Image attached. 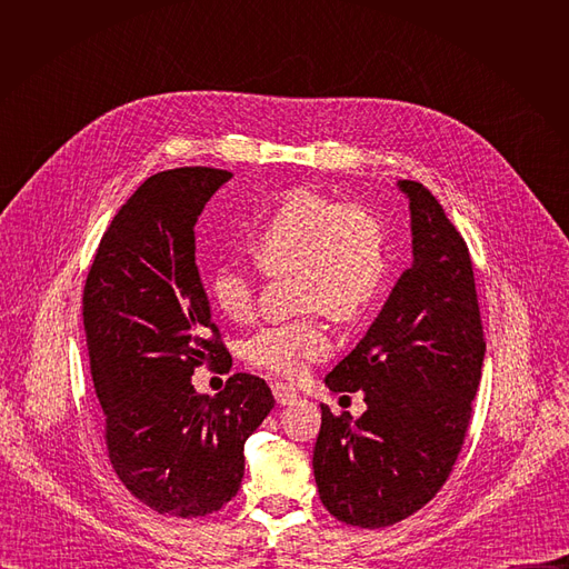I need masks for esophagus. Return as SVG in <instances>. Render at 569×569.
Instances as JSON below:
<instances>
[{
  "instance_id": "obj_1",
  "label": "esophagus",
  "mask_w": 569,
  "mask_h": 569,
  "mask_svg": "<svg viewBox=\"0 0 569 569\" xmlns=\"http://www.w3.org/2000/svg\"><path fill=\"white\" fill-rule=\"evenodd\" d=\"M272 393H274V400L279 405H292L299 398V393L290 385H286V382H274L272 385Z\"/></svg>"
}]
</instances>
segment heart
<instances>
[{
    "mask_svg": "<svg viewBox=\"0 0 569 569\" xmlns=\"http://www.w3.org/2000/svg\"><path fill=\"white\" fill-rule=\"evenodd\" d=\"M252 250L268 272L297 268V306L323 308L338 321L358 319L385 277L378 218L360 204H340L310 189L290 191L277 202L254 229ZM209 295L229 319L248 321L257 308V274L242 261H222L211 272ZM331 347L327 323L310 310L259 329L242 353L257 369L295 378L327 358Z\"/></svg>",
    "mask_w": 569,
    "mask_h": 569,
    "instance_id": "b5f03b06",
    "label": "heart"
}]
</instances>
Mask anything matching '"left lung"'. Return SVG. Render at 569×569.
<instances>
[{
  "label": "left lung",
  "mask_w": 569,
  "mask_h": 569,
  "mask_svg": "<svg viewBox=\"0 0 569 569\" xmlns=\"http://www.w3.org/2000/svg\"><path fill=\"white\" fill-rule=\"evenodd\" d=\"M410 200L412 268L358 347L327 376L331 391H365L353 421L321 405L312 470L338 520L380 529L426 507L463 446L481 378L483 331L466 240L437 198L398 180Z\"/></svg>",
  "instance_id": "left-lung-1"
}]
</instances>
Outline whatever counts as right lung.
Here are the masks:
<instances>
[{"label":"right lung","mask_w":569,"mask_h":569,"mask_svg":"<svg viewBox=\"0 0 569 569\" xmlns=\"http://www.w3.org/2000/svg\"><path fill=\"white\" fill-rule=\"evenodd\" d=\"M229 171L150 176L101 238L83 290L90 369L106 446L126 489L157 513L222 509L246 472L248 437L274 408L263 378L233 373L213 398L202 362L231 367L196 266V222Z\"/></svg>","instance_id":"add662e5"}]
</instances>
